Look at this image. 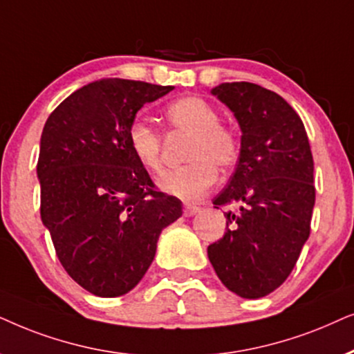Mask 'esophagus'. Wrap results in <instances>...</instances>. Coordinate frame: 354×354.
<instances>
[{"label":"esophagus","mask_w":354,"mask_h":354,"mask_svg":"<svg viewBox=\"0 0 354 354\" xmlns=\"http://www.w3.org/2000/svg\"><path fill=\"white\" fill-rule=\"evenodd\" d=\"M199 210H201V207H197V205H191V204L185 205V215L186 216H194Z\"/></svg>","instance_id":"obj_1"}]
</instances>
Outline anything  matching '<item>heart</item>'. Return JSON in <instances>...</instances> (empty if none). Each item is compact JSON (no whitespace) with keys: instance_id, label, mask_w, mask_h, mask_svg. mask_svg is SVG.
I'll use <instances>...</instances> for the list:
<instances>
[{"instance_id":"heart-1","label":"heart","mask_w":354,"mask_h":354,"mask_svg":"<svg viewBox=\"0 0 354 354\" xmlns=\"http://www.w3.org/2000/svg\"><path fill=\"white\" fill-rule=\"evenodd\" d=\"M165 118L173 129L191 134L185 167L158 178V187L169 196L192 202L201 199L216 180V167L230 168L239 157V139L233 129L220 124V113L209 100L189 95L169 103ZM134 158L149 173L160 169L162 136L149 122L136 120L128 129Z\"/></svg>"}]
</instances>
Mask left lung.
<instances>
[{
	"label": "left lung",
	"mask_w": 354,
	"mask_h": 354,
	"mask_svg": "<svg viewBox=\"0 0 354 354\" xmlns=\"http://www.w3.org/2000/svg\"><path fill=\"white\" fill-rule=\"evenodd\" d=\"M212 95L230 108L241 149L228 185L214 199L228 210L223 238L207 248L226 288L246 299L277 290L308 241L315 187L304 124L279 93L251 82H225Z\"/></svg>",
	"instance_id": "8db88e82"
}]
</instances>
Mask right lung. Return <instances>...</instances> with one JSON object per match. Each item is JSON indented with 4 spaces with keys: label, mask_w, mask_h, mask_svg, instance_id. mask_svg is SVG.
Returning <instances> with one entry per match:
<instances>
[{
    "label": "right lung",
    "mask_w": 354,
    "mask_h": 354,
    "mask_svg": "<svg viewBox=\"0 0 354 354\" xmlns=\"http://www.w3.org/2000/svg\"><path fill=\"white\" fill-rule=\"evenodd\" d=\"M173 88L100 79L71 93L45 122L41 221L71 279L100 298L129 293L142 280L160 233L183 215L181 201L153 189L128 144L136 113Z\"/></svg>",
    "instance_id": "add662e5"
}]
</instances>
